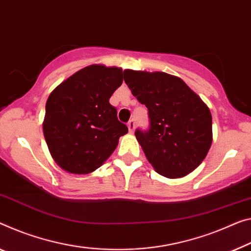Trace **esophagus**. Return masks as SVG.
I'll return each mask as SVG.
<instances>
[{
  "label": "esophagus",
  "instance_id": "obj_1",
  "mask_svg": "<svg viewBox=\"0 0 251 251\" xmlns=\"http://www.w3.org/2000/svg\"><path fill=\"white\" fill-rule=\"evenodd\" d=\"M128 128L130 132H133L134 128H136V120H134V119H132V120H130L128 122Z\"/></svg>",
  "mask_w": 251,
  "mask_h": 251
}]
</instances>
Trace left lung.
<instances>
[{
	"label": "left lung",
	"mask_w": 251,
	"mask_h": 251,
	"mask_svg": "<svg viewBox=\"0 0 251 251\" xmlns=\"http://www.w3.org/2000/svg\"><path fill=\"white\" fill-rule=\"evenodd\" d=\"M125 82L148 109V129L134 134L149 163L168 178L190 174L211 147L209 107L182 79L166 73L126 69Z\"/></svg>",
	"instance_id": "8db88e82"
}]
</instances>
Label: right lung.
Masks as SVG:
<instances>
[{"label": "right lung", "mask_w": 251, "mask_h": 251, "mask_svg": "<svg viewBox=\"0 0 251 251\" xmlns=\"http://www.w3.org/2000/svg\"><path fill=\"white\" fill-rule=\"evenodd\" d=\"M123 78L121 68L91 65L49 95L44 134L52 158L65 171L88 174L98 169L128 132L110 104Z\"/></svg>", "instance_id": "add662e5"}]
</instances>
